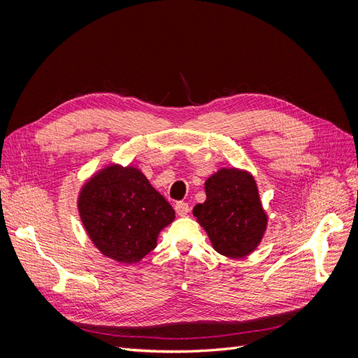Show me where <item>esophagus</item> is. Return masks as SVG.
I'll return each mask as SVG.
<instances>
[{"mask_svg": "<svg viewBox=\"0 0 358 358\" xmlns=\"http://www.w3.org/2000/svg\"><path fill=\"white\" fill-rule=\"evenodd\" d=\"M175 210H176V213H178L179 216H185V215L189 212V206H188V203H185V201H178V203L175 204Z\"/></svg>", "mask_w": 358, "mask_h": 358, "instance_id": "esophagus-1", "label": "esophagus"}]
</instances>
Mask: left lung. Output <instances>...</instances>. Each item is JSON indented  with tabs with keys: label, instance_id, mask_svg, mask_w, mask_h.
Instances as JSON below:
<instances>
[{
	"label": "left lung",
	"instance_id": "8db88e82",
	"mask_svg": "<svg viewBox=\"0 0 358 358\" xmlns=\"http://www.w3.org/2000/svg\"><path fill=\"white\" fill-rule=\"evenodd\" d=\"M206 201L192 209L216 252L231 258L251 254L263 239L267 215L254 178L237 169H221L204 183Z\"/></svg>",
	"mask_w": 358,
	"mask_h": 358
}]
</instances>
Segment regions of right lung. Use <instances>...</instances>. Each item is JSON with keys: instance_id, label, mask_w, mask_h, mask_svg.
<instances>
[{"instance_id": "obj_1", "label": "right lung", "mask_w": 358, "mask_h": 358, "mask_svg": "<svg viewBox=\"0 0 358 358\" xmlns=\"http://www.w3.org/2000/svg\"><path fill=\"white\" fill-rule=\"evenodd\" d=\"M79 212L100 251L133 264L157 246L158 233L175 220L169 201L134 167L109 166L85 183Z\"/></svg>"}]
</instances>
